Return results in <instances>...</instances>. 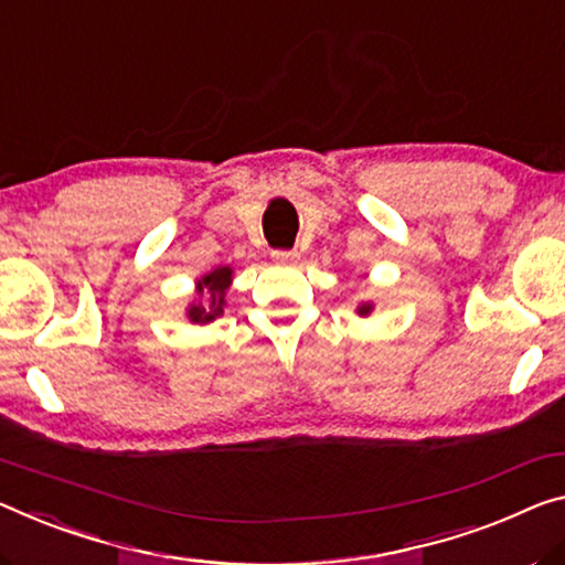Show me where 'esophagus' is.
<instances>
[{"label":"esophagus","mask_w":565,"mask_h":565,"mask_svg":"<svg viewBox=\"0 0 565 565\" xmlns=\"http://www.w3.org/2000/svg\"><path fill=\"white\" fill-rule=\"evenodd\" d=\"M273 257L277 259V263H282V265H295V263H298L300 255L295 253V249H275Z\"/></svg>","instance_id":"34e87169"}]
</instances>
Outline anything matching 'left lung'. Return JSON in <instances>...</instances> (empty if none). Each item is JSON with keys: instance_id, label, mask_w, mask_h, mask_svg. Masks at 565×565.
I'll use <instances>...</instances> for the list:
<instances>
[{"instance_id": "obj_1", "label": "left lung", "mask_w": 565, "mask_h": 565, "mask_svg": "<svg viewBox=\"0 0 565 565\" xmlns=\"http://www.w3.org/2000/svg\"><path fill=\"white\" fill-rule=\"evenodd\" d=\"M355 312H359L361 318H369L373 312V302H359V306H355Z\"/></svg>"}]
</instances>
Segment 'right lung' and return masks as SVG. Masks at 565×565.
Segmentation results:
<instances>
[{"label": "right lung", "instance_id": "obj_1", "mask_svg": "<svg viewBox=\"0 0 565 565\" xmlns=\"http://www.w3.org/2000/svg\"><path fill=\"white\" fill-rule=\"evenodd\" d=\"M232 285V267L220 265L212 273L202 275L196 280V298L186 306V318L194 326H206L216 320L227 306V290Z\"/></svg>", "mask_w": 565, "mask_h": 565}]
</instances>
